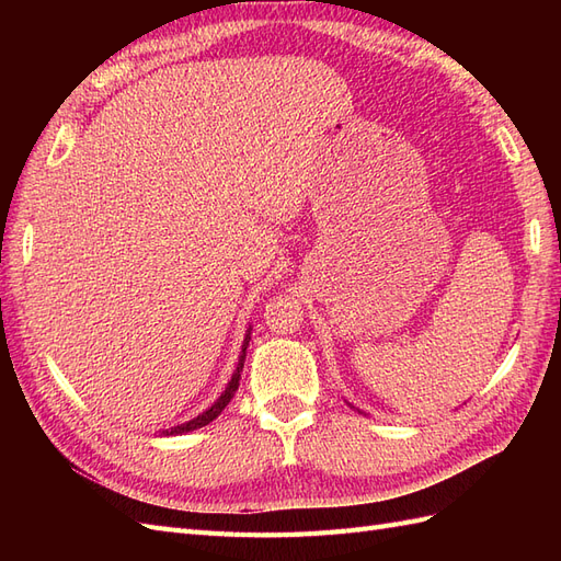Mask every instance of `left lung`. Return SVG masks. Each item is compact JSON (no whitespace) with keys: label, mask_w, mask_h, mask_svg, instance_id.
<instances>
[{"label":"left lung","mask_w":561,"mask_h":561,"mask_svg":"<svg viewBox=\"0 0 561 561\" xmlns=\"http://www.w3.org/2000/svg\"><path fill=\"white\" fill-rule=\"evenodd\" d=\"M358 412H360V410H358Z\"/></svg>","instance_id":"obj_1"}]
</instances>
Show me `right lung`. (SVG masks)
Masks as SVG:
<instances>
[{
  "instance_id": "1",
  "label": "right lung",
  "mask_w": 561,
  "mask_h": 561,
  "mask_svg": "<svg viewBox=\"0 0 561 561\" xmlns=\"http://www.w3.org/2000/svg\"><path fill=\"white\" fill-rule=\"evenodd\" d=\"M250 332H252V328H248V330H245V339H243V346H241L239 363H236V369H233V375H231V379H229L227 388L222 390V396H219V398L208 407L206 412H201V414H198V416H194L192 421H184V423H178V426H173V428L161 431L159 435H182V433H192V431H196V428L208 426V423H210L213 419H217L219 414H222V410H225V407L231 402V398H233L236 390H239L241 371H243V363H245V348H248V344H250Z\"/></svg>"
}]
</instances>
